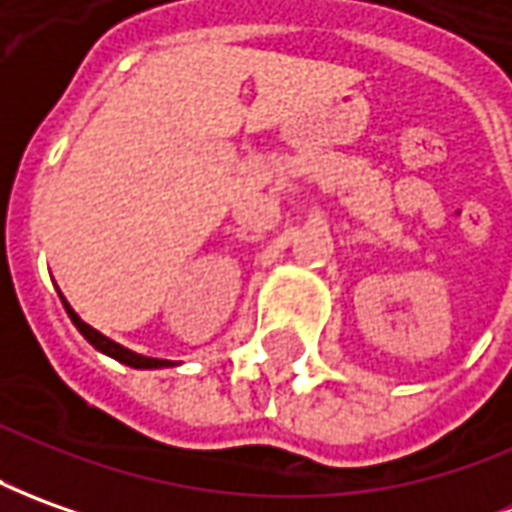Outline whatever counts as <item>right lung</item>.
I'll return each mask as SVG.
<instances>
[{"instance_id":"obj_1","label":"right lung","mask_w":512,"mask_h":512,"mask_svg":"<svg viewBox=\"0 0 512 512\" xmlns=\"http://www.w3.org/2000/svg\"><path fill=\"white\" fill-rule=\"evenodd\" d=\"M61 295V292H58ZM63 301V309H66V315L72 317V323L77 326V331L86 337L88 343L94 345L97 351H102V354H108V357H114L116 362H122V365H130V368H139V370H155V368H172L175 362L172 359H153V357H142V354H136V351H130V348H125V345L114 343V340H108L105 334H100L97 329H91L86 320H80V315L74 312L72 306L66 303V298L61 295Z\"/></svg>"}]
</instances>
